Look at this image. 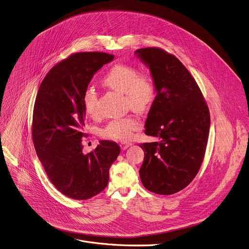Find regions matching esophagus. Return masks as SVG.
Instances as JSON below:
<instances>
[{"mask_svg":"<svg viewBox=\"0 0 249 249\" xmlns=\"http://www.w3.org/2000/svg\"><path fill=\"white\" fill-rule=\"evenodd\" d=\"M132 145V143L131 142H122V143H120V147H121V149L122 150H125V149H127L128 147H130Z\"/></svg>","mask_w":249,"mask_h":249,"instance_id":"34e87169","label":"esophagus"}]
</instances>
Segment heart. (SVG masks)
I'll list each match as a JSON object with an SVG mask.
<instances>
[{
    "instance_id": "1",
    "label": "heart",
    "mask_w": 249,
    "mask_h": 249,
    "mask_svg": "<svg viewBox=\"0 0 249 249\" xmlns=\"http://www.w3.org/2000/svg\"><path fill=\"white\" fill-rule=\"evenodd\" d=\"M104 83L113 90L126 94L127 106L138 112L148 110L157 96V85L152 75L148 72L141 73L138 68L128 64L115 65L105 76ZM82 103L89 115L99 114L98 95L94 89L84 90ZM140 128V120L134 115H128L110 120L101 134L109 140L125 142Z\"/></svg>"
}]
</instances>
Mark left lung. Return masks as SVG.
<instances>
[{
  "instance_id": "left-lung-1",
  "label": "left lung",
  "mask_w": 249,
  "mask_h": 249,
  "mask_svg": "<svg viewBox=\"0 0 249 249\" xmlns=\"http://www.w3.org/2000/svg\"><path fill=\"white\" fill-rule=\"evenodd\" d=\"M149 66L157 85L144 133L160 142H144L140 177L156 194L172 195L197 176L206 153L211 126L207 102L195 78L173 54L159 47L136 50Z\"/></svg>"
}]
</instances>
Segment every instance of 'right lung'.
<instances>
[{"label": "right lung", "mask_w": 249, "mask_h": 249, "mask_svg": "<svg viewBox=\"0 0 249 249\" xmlns=\"http://www.w3.org/2000/svg\"><path fill=\"white\" fill-rule=\"evenodd\" d=\"M113 58L105 52L73 53L47 72L36 97L32 138L36 155L52 184L74 200L90 199L107 187L110 165L120 153L116 142L100 141L84 154L81 142L86 136L82 94Z\"/></svg>", "instance_id": "right-lung-1"}]
</instances>
